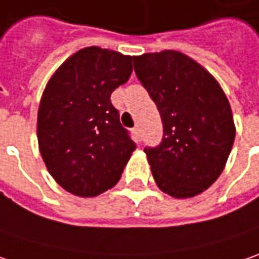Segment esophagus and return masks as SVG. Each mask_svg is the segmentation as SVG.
<instances>
[{
    "instance_id": "1",
    "label": "esophagus",
    "mask_w": 259,
    "mask_h": 259,
    "mask_svg": "<svg viewBox=\"0 0 259 259\" xmlns=\"http://www.w3.org/2000/svg\"><path fill=\"white\" fill-rule=\"evenodd\" d=\"M133 133H135V136H136V139H138V141H141V139H142L141 129H139V127H138V126H136V127H135V129H133Z\"/></svg>"
}]
</instances>
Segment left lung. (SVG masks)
Here are the masks:
<instances>
[{"label": "left lung", "mask_w": 259, "mask_h": 259, "mask_svg": "<svg viewBox=\"0 0 259 259\" xmlns=\"http://www.w3.org/2000/svg\"><path fill=\"white\" fill-rule=\"evenodd\" d=\"M133 66L162 120V142L145 148L156 186L175 198L203 193L222 174L235 141L223 90L181 52L133 56Z\"/></svg>", "instance_id": "obj_1"}]
</instances>
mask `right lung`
I'll return each mask as SVG.
<instances>
[{"label":"right lung","instance_id":"1","mask_svg":"<svg viewBox=\"0 0 259 259\" xmlns=\"http://www.w3.org/2000/svg\"><path fill=\"white\" fill-rule=\"evenodd\" d=\"M130 73L132 56L91 46L68 58L45 88L40 153L55 181L75 196L96 197L116 186L136 149L110 100Z\"/></svg>","mask_w":259,"mask_h":259}]
</instances>
